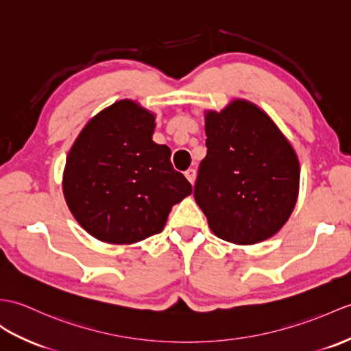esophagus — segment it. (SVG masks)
Here are the masks:
<instances>
[{
    "instance_id": "1",
    "label": "esophagus",
    "mask_w": 351,
    "mask_h": 351,
    "mask_svg": "<svg viewBox=\"0 0 351 351\" xmlns=\"http://www.w3.org/2000/svg\"><path fill=\"white\" fill-rule=\"evenodd\" d=\"M185 178L189 179V181L191 182V184H194V181H195V170L194 169H189L185 172Z\"/></svg>"
}]
</instances>
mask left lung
<instances>
[{
    "label": "left lung",
    "mask_w": 351,
    "mask_h": 351,
    "mask_svg": "<svg viewBox=\"0 0 351 351\" xmlns=\"http://www.w3.org/2000/svg\"><path fill=\"white\" fill-rule=\"evenodd\" d=\"M206 157L194 199L219 239L252 245L287 223L299 193V160L267 113L247 100L205 113Z\"/></svg>",
    "instance_id": "8db88e82"
}]
</instances>
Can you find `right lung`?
I'll return each mask as SVG.
<instances>
[{
  "mask_svg": "<svg viewBox=\"0 0 351 351\" xmlns=\"http://www.w3.org/2000/svg\"><path fill=\"white\" fill-rule=\"evenodd\" d=\"M156 115L113 103L88 122L65 161L62 191L76 221L99 241L134 243L165 229L191 184L152 141Z\"/></svg>",
  "mask_w": 351,
  "mask_h": 351,
  "instance_id": "obj_1",
  "label": "right lung"
}]
</instances>
